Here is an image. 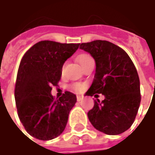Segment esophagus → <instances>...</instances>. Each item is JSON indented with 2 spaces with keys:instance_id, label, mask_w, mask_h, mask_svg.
Here are the masks:
<instances>
[{
  "instance_id": "34e87169",
  "label": "esophagus",
  "mask_w": 155,
  "mask_h": 155,
  "mask_svg": "<svg viewBox=\"0 0 155 155\" xmlns=\"http://www.w3.org/2000/svg\"><path fill=\"white\" fill-rule=\"evenodd\" d=\"M76 99H77V101H81L83 99H84V97H83L82 95H77Z\"/></svg>"
}]
</instances>
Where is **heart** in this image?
Returning <instances> with one entry per match:
<instances>
[{
    "label": "heart",
    "instance_id": "obj_1",
    "mask_svg": "<svg viewBox=\"0 0 155 155\" xmlns=\"http://www.w3.org/2000/svg\"><path fill=\"white\" fill-rule=\"evenodd\" d=\"M92 60H94V59H93V57L91 56V54H81L77 57L78 62L81 64V65L82 67H84V65L87 64L89 61H92ZM64 64H63V66H62V71L64 70ZM71 89L74 90V91H77V92H81V91H83V89H84V84H80V83H76V84H74L71 85Z\"/></svg>",
    "mask_w": 155,
    "mask_h": 155
}]
</instances>
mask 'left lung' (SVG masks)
<instances>
[{
  "instance_id": "obj_1",
  "label": "left lung",
  "mask_w": 155,
  "mask_h": 155,
  "mask_svg": "<svg viewBox=\"0 0 155 155\" xmlns=\"http://www.w3.org/2000/svg\"><path fill=\"white\" fill-rule=\"evenodd\" d=\"M80 48L90 53L96 64L94 81L86 94L105 97L101 102L94 101L88 118L99 131L110 135L122 134L133 124L141 101L136 68L126 52L110 41L82 43Z\"/></svg>"
}]
</instances>
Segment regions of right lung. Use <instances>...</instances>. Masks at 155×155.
Here are the masks:
<instances>
[{
	"instance_id": "right-lung-1",
	"label": "right lung",
	"mask_w": 155,
	"mask_h": 155,
	"mask_svg": "<svg viewBox=\"0 0 155 155\" xmlns=\"http://www.w3.org/2000/svg\"><path fill=\"white\" fill-rule=\"evenodd\" d=\"M79 46L80 44L42 41L22 57L15 81V104L25 130L35 139L53 140L66 126L76 96L65 91L54 100L51 91L61 80L64 61Z\"/></svg>"
}]
</instances>
